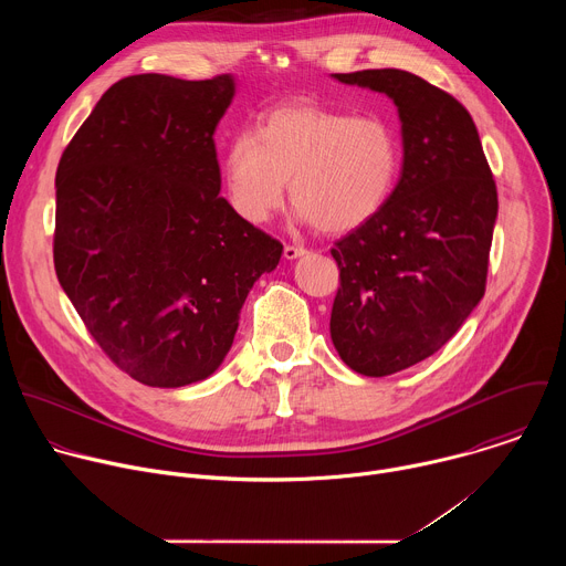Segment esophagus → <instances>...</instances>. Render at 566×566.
<instances>
[{"instance_id": "1", "label": "esophagus", "mask_w": 566, "mask_h": 566, "mask_svg": "<svg viewBox=\"0 0 566 566\" xmlns=\"http://www.w3.org/2000/svg\"><path fill=\"white\" fill-rule=\"evenodd\" d=\"M302 255H306V249H304V247H295V244H286V247H284V258H286V260H297V258H302Z\"/></svg>"}]
</instances>
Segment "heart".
I'll list each match as a JSON object with an SVG mask.
<instances>
[{
  "instance_id": "heart-1",
  "label": "heart",
  "mask_w": 566,
  "mask_h": 566,
  "mask_svg": "<svg viewBox=\"0 0 566 566\" xmlns=\"http://www.w3.org/2000/svg\"><path fill=\"white\" fill-rule=\"evenodd\" d=\"M400 160V138L387 118L293 103L264 114L255 132L230 136L221 177L230 206L251 223L282 208L291 181L304 221L347 232L387 203Z\"/></svg>"
}]
</instances>
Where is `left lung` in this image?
I'll list each match as a JSON object with an SVG mask.
<instances>
[{"instance_id":"left-lung-1","label":"left lung","mask_w":566,"mask_h":566,"mask_svg":"<svg viewBox=\"0 0 566 566\" xmlns=\"http://www.w3.org/2000/svg\"><path fill=\"white\" fill-rule=\"evenodd\" d=\"M398 107L402 170L387 203L332 249V340L363 376L439 352L486 291L497 188L468 109L400 69L334 73Z\"/></svg>"}]
</instances>
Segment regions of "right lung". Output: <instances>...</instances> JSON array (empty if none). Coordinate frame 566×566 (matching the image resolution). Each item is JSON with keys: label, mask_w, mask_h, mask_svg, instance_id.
I'll list each match as a JSON object with an SVG mask.
<instances>
[{"label": "right lung", "mask_w": 566, "mask_h": 566, "mask_svg": "<svg viewBox=\"0 0 566 566\" xmlns=\"http://www.w3.org/2000/svg\"><path fill=\"white\" fill-rule=\"evenodd\" d=\"M234 80L140 73L62 151L53 264L107 358L149 387L208 378L282 244L219 197L214 129Z\"/></svg>", "instance_id": "right-lung-1"}]
</instances>
